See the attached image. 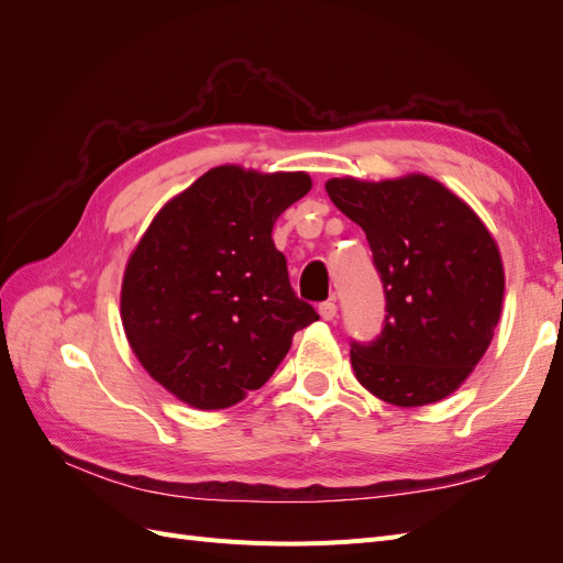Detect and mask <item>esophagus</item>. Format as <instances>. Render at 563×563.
I'll return each instance as SVG.
<instances>
[{
	"instance_id": "obj_1",
	"label": "esophagus",
	"mask_w": 563,
	"mask_h": 563,
	"mask_svg": "<svg viewBox=\"0 0 563 563\" xmlns=\"http://www.w3.org/2000/svg\"><path fill=\"white\" fill-rule=\"evenodd\" d=\"M319 314H321V319H323V321H331V319H335V314H338V305H335V300H323V302H319Z\"/></svg>"
}]
</instances>
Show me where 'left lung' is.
I'll return each mask as SVG.
<instances>
[{"instance_id":"obj_1","label":"left lung","mask_w":563,"mask_h":563,"mask_svg":"<svg viewBox=\"0 0 563 563\" xmlns=\"http://www.w3.org/2000/svg\"><path fill=\"white\" fill-rule=\"evenodd\" d=\"M327 192L366 232L385 294L380 333L350 343L356 380L395 406L449 397L479 364L500 319L496 242L463 199L428 176L333 178Z\"/></svg>"}]
</instances>
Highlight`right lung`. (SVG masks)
<instances>
[{"instance_id": "add662e5", "label": "right lung", "mask_w": 563, "mask_h": 563, "mask_svg": "<svg viewBox=\"0 0 563 563\" xmlns=\"http://www.w3.org/2000/svg\"><path fill=\"white\" fill-rule=\"evenodd\" d=\"M308 174L218 166L172 199L135 246L122 321L145 371L201 411L263 387L296 331L319 319L288 282L272 225L310 192Z\"/></svg>"}]
</instances>
